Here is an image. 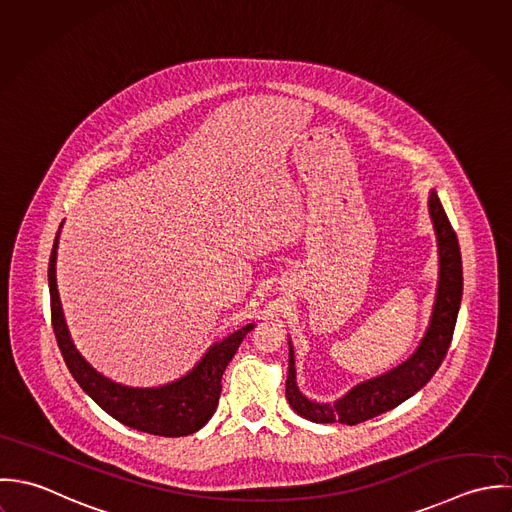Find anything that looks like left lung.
Here are the masks:
<instances>
[{
    "instance_id": "obj_1",
    "label": "left lung",
    "mask_w": 512,
    "mask_h": 512,
    "mask_svg": "<svg viewBox=\"0 0 512 512\" xmlns=\"http://www.w3.org/2000/svg\"><path fill=\"white\" fill-rule=\"evenodd\" d=\"M429 217L437 237L439 253V281L433 312L425 336L421 338L417 350L398 368L358 384L346 396L334 404H318L301 394L297 386L295 370V350L289 340V372H287V400L291 408L301 417L314 423H346L356 425L372 419L380 413L400 406L413 394H417L441 366L457 322L463 295V267L457 235L443 211L437 194L431 190L427 200Z\"/></svg>"
}]
</instances>
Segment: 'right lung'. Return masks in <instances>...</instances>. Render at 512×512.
<instances>
[{
  "label": "right lung",
  "mask_w": 512,
  "mask_h": 512,
  "mask_svg": "<svg viewBox=\"0 0 512 512\" xmlns=\"http://www.w3.org/2000/svg\"><path fill=\"white\" fill-rule=\"evenodd\" d=\"M59 233L53 243L49 259V295H51V322L53 332L63 354V360L83 388L101 408L120 423L164 437H182L202 429L217 408L221 394V376L243 342L245 334L255 326L247 324L227 338L213 342L202 360L180 380L158 388H130L108 380L99 374L75 348L65 314L61 307L55 263H57Z\"/></svg>",
  "instance_id": "right-lung-1"
}]
</instances>
